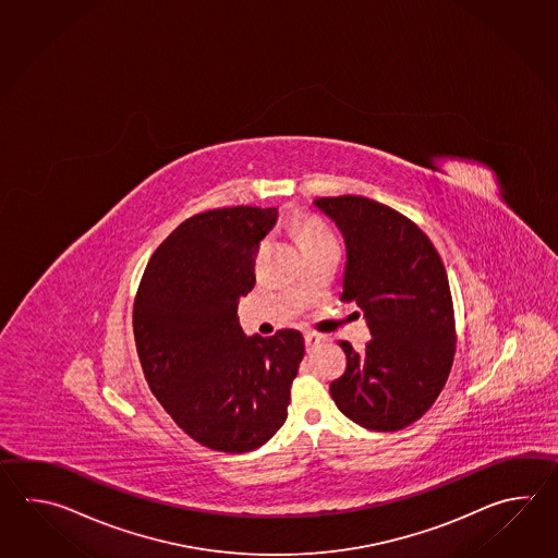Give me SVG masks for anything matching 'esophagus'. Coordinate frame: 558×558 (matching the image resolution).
Segmentation results:
<instances>
[{"instance_id": "34e87169", "label": "esophagus", "mask_w": 558, "mask_h": 558, "mask_svg": "<svg viewBox=\"0 0 558 558\" xmlns=\"http://www.w3.org/2000/svg\"><path fill=\"white\" fill-rule=\"evenodd\" d=\"M320 341H323V335H319V332H305V344H307V351H311L313 347H317V344H319Z\"/></svg>"}]
</instances>
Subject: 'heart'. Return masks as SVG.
<instances>
[{"label": "heart", "mask_w": 558, "mask_h": 558, "mask_svg": "<svg viewBox=\"0 0 558 558\" xmlns=\"http://www.w3.org/2000/svg\"><path fill=\"white\" fill-rule=\"evenodd\" d=\"M325 235H329V231L320 226L319 221H315V219L303 221V223L299 226V229H296V241H299L301 245L307 243V241L325 238Z\"/></svg>", "instance_id": "b5f03b06"}]
</instances>
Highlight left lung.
I'll return each instance as SVG.
<instances>
[{"mask_svg":"<svg viewBox=\"0 0 558 558\" xmlns=\"http://www.w3.org/2000/svg\"><path fill=\"white\" fill-rule=\"evenodd\" d=\"M315 207L343 233V301L365 313L363 353L341 341L347 368L332 401L361 427L391 433L427 413L454 356L451 287L430 239L404 215L361 195L320 197Z\"/></svg>","mask_w":558,"mask_h":558,"instance_id":"1","label":"left lung"}]
</instances>
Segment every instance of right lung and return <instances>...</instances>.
<instances>
[{"label":"right lung","mask_w":558,"mask_h":558,"mask_svg":"<svg viewBox=\"0 0 558 558\" xmlns=\"http://www.w3.org/2000/svg\"><path fill=\"white\" fill-rule=\"evenodd\" d=\"M277 209L226 207L193 215L155 250L133 305L135 347L149 389L191 439L247 452L283 427L303 335L245 337L241 296Z\"/></svg>","instance_id":"add662e5"}]
</instances>
